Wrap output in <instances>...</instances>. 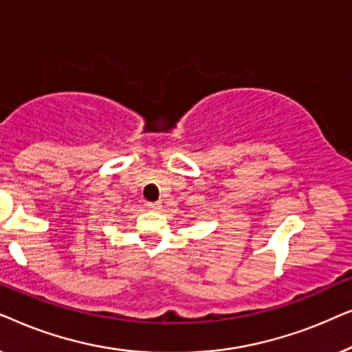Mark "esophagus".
Listing matches in <instances>:
<instances>
[{
	"instance_id": "1",
	"label": "esophagus",
	"mask_w": 352,
	"mask_h": 352,
	"mask_svg": "<svg viewBox=\"0 0 352 352\" xmlns=\"http://www.w3.org/2000/svg\"><path fill=\"white\" fill-rule=\"evenodd\" d=\"M160 201H151V204H147V208L148 210H153V211H157V210H160Z\"/></svg>"
}]
</instances>
